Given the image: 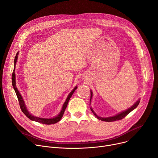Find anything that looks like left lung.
<instances>
[{"label": "left lung", "mask_w": 158, "mask_h": 158, "mask_svg": "<svg viewBox=\"0 0 158 158\" xmlns=\"http://www.w3.org/2000/svg\"><path fill=\"white\" fill-rule=\"evenodd\" d=\"M92 92L90 90V102H91V99L92 98ZM140 102V99H139L134 104H133L131 107L128 108V110H127L126 111H122L121 113H119V114L114 116H111V117H107V118H102V117H99L98 115H97L95 112L94 111V110L92 109V107H90V110L92 111V112L94 113V114L96 118H98V119H100L101 121H107V122H111V121H116V120H120L121 119H123V118H125L127 114H128L131 111H132L134 109H135L139 104Z\"/></svg>", "instance_id": "1"}]
</instances>
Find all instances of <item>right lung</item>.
Returning a JSON list of instances; mask_svg holds the SVG:
<instances>
[{"label":"right lung","instance_id":"obj_1","mask_svg":"<svg viewBox=\"0 0 158 158\" xmlns=\"http://www.w3.org/2000/svg\"><path fill=\"white\" fill-rule=\"evenodd\" d=\"M18 52L16 54V56H15V60H14V63H15V66H14V70H13V75H12V84H13V87L15 89V91L16 94V95L18 97V101H19V106H20V108L21 110L22 111V112L25 114L27 117H28L30 119L32 120V121H37V122H39V123H43V124H45V125H51V124H54V123H56L57 122H58L60 120V119L62 118L63 114H64V111L66 110V108L67 107V105H68V103L71 98V97L72 96L73 94L74 93V92L75 91V90L77 89V87L76 86L73 90L69 94V95H68L67 97V99L66 100V101L64 102L63 106V107H62V110L61 111H60V113L56 117L54 118H39V117H36V116H33L32 114H31L27 110V109L26 107V106H25V102H24L23 101V99L21 97L20 93L19 92L17 87H16V75H15V67H16V62H17V59H18Z\"/></svg>","mask_w":158,"mask_h":158}]
</instances>
